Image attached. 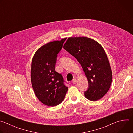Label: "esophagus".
Masks as SVG:
<instances>
[{
    "label": "esophagus",
    "mask_w": 133,
    "mask_h": 133,
    "mask_svg": "<svg viewBox=\"0 0 133 133\" xmlns=\"http://www.w3.org/2000/svg\"><path fill=\"white\" fill-rule=\"evenodd\" d=\"M72 83L74 84H76L77 83V80L76 79H74L73 80H72Z\"/></svg>",
    "instance_id": "1"
}]
</instances>
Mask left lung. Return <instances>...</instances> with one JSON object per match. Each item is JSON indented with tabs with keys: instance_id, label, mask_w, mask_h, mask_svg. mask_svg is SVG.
Masks as SVG:
<instances>
[{
	"instance_id": "left-lung-1",
	"label": "left lung",
	"mask_w": 133,
	"mask_h": 133,
	"mask_svg": "<svg viewBox=\"0 0 133 133\" xmlns=\"http://www.w3.org/2000/svg\"><path fill=\"white\" fill-rule=\"evenodd\" d=\"M64 48L81 65L88 82L84 92L87 99L99 100L108 91L112 71L107 55L100 44L86 37H69Z\"/></svg>"
}]
</instances>
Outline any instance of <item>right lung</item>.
Instances as JSON below:
<instances>
[{"instance_id":"obj_1","label":"right lung","mask_w":133,"mask_h":133,"mask_svg":"<svg viewBox=\"0 0 133 133\" xmlns=\"http://www.w3.org/2000/svg\"><path fill=\"white\" fill-rule=\"evenodd\" d=\"M66 39L43 45L36 51L32 59L31 82L34 92L38 99L48 106L61 104L68 90L62 75L55 69L57 54Z\"/></svg>"}]
</instances>
